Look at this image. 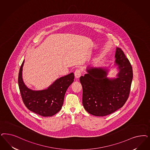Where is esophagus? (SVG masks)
<instances>
[{
    "label": "esophagus",
    "instance_id": "34e87169",
    "mask_svg": "<svg viewBox=\"0 0 150 150\" xmlns=\"http://www.w3.org/2000/svg\"><path fill=\"white\" fill-rule=\"evenodd\" d=\"M81 74H82V71L81 69H77L76 70L75 72H74V76L76 78H79L81 76Z\"/></svg>",
    "mask_w": 150,
    "mask_h": 150
}]
</instances>
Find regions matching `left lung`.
Returning <instances> with one entry per match:
<instances>
[{"instance_id":"8db88e82","label":"left lung","mask_w":150,"mask_h":150,"mask_svg":"<svg viewBox=\"0 0 150 150\" xmlns=\"http://www.w3.org/2000/svg\"><path fill=\"white\" fill-rule=\"evenodd\" d=\"M114 66L118 72L116 77H108V67H88L87 74L80 77L83 88L82 104L93 115L106 116L125 104L130 91L132 68L121 48H116Z\"/></svg>"}]
</instances>
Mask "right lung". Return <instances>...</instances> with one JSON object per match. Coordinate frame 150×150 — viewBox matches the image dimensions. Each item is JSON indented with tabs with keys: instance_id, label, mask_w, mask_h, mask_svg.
<instances>
[{
	"instance_id": "add662e5",
	"label": "right lung",
	"mask_w": 150,
	"mask_h": 150,
	"mask_svg": "<svg viewBox=\"0 0 150 150\" xmlns=\"http://www.w3.org/2000/svg\"><path fill=\"white\" fill-rule=\"evenodd\" d=\"M24 61L20 68L18 84L25 105L29 110L41 116H53L62 108L65 93L74 81V73L57 79L46 89L33 90L27 87L23 81V67Z\"/></svg>"
}]
</instances>
